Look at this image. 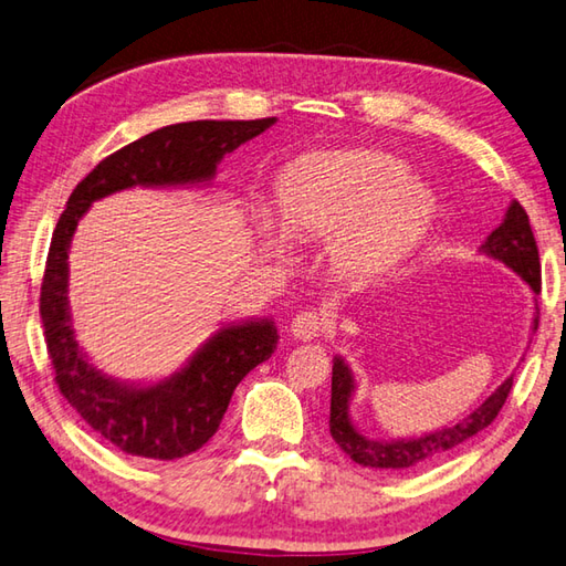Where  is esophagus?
<instances>
[{"label":"esophagus","mask_w":566,"mask_h":566,"mask_svg":"<svg viewBox=\"0 0 566 566\" xmlns=\"http://www.w3.org/2000/svg\"><path fill=\"white\" fill-rule=\"evenodd\" d=\"M292 336L302 338V340H312L316 336H321V331H324V318H321L318 312H298L292 324H290Z\"/></svg>","instance_id":"obj_1"}]
</instances>
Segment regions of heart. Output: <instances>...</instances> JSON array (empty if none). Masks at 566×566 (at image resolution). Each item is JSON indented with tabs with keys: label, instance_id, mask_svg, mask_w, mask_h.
<instances>
[{
	"label": "heart",
	"instance_id": "b5f03b06",
	"mask_svg": "<svg viewBox=\"0 0 566 566\" xmlns=\"http://www.w3.org/2000/svg\"><path fill=\"white\" fill-rule=\"evenodd\" d=\"M434 210L429 188L382 151H326L286 176L280 220L254 213V228L270 248L286 238H328L331 262L343 274L375 276L415 248Z\"/></svg>",
	"mask_w": 566,
	"mask_h": 566
}]
</instances>
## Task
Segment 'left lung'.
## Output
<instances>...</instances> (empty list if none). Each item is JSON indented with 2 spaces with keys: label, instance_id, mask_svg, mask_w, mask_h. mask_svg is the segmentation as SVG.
Segmentation results:
<instances>
[{
  "label": "left lung",
  "instance_id": "1",
  "mask_svg": "<svg viewBox=\"0 0 566 566\" xmlns=\"http://www.w3.org/2000/svg\"><path fill=\"white\" fill-rule=\"evenodd\" d=\"M485 258H493L511 268L520 280H523L533 294H539V252L537 242L530 228V218L525 208L513 201L505 210L503 223L497 226L483 245L479 248ZM533 331H537V306L533 316ZM513 387V375L505 382L497 385L493 395L469 412L459 422L441 427L419 437L407 439H370L353 424L350 419V400L356 395V375L348 368V363L340 356L334 358V378H331V419L328 429L343 453L370 469H415L422 463L444 457L447 451L457 449L463 441L479 434L481 429L489 427L501 412L507 395Z\"/></svg>",
  "mask_w": 566,
  "mask_h": 566
}]
</instances>
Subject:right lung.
Instances as JSON below:
<instances>
[{"instance_id": "add662e5", "label": "right lung", "mask_w": 566, "mask_h": 566, "mask_svg": "<svg viewBox=\"0 0 566 566\" xmlns=\"http://www.w3.org/2000/svg\"><path fill=\"white\" fill-rule=\"evenodd\" d=\"M268 119H198L161 127L99 161L73 188L55 223L41 284V321L55 385L99 437L142 459L174 461L216 434L245 375L268 360L280 334L272 318L220 326L179 370L157 382L117 380L77 346L69 304V252L75 228L99 198L127 188H184L213 181L218 164L270 129Z\"/></svg>"}]
</instances>
